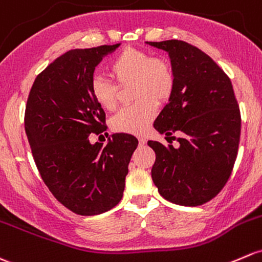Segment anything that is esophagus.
<instances>
[{"label":"esophagus","instance_id":"obj_1","mask_svg":"<svg viewBox=\"0 0 262 262\" xmlns=\"http://www.w3.org/2000/svg\"><path fill=\"white\" fill-rule=\"evenodd\" d=\"M138 140H139V144L140 145H143V144H145V143H147V138H145L144 136H139L138 137Z\"/></svg>","mask_w":262,"mask_h":262}]
</instances>
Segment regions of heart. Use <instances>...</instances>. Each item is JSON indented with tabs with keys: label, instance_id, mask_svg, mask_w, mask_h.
Wrapping results in <instances>:
<instances>
[{
	"label": "heart",
	"instance_id": "obj_1",
	"mask_svg": "<svg viewBox=\"0 0 262 262\" xmlns=\"http://www.w3.org/2000/svg\"><path fill=\"white\" fill-rule=\"evenodd\" d=\"M109 74L117 84L103 76L92 80L93 98L103 109L113 112L119 105V88H132L136 104L120 110L112 126L120 133L140 134L158 113L157 103H164L174 89V73L162 57H153L137 49H125L109 64Z\"/></svg>",
	"mask_w": 262,
	"mask_h": 262
}]
</instances>
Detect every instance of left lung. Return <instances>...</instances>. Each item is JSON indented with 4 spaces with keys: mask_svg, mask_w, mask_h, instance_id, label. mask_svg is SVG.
Returning a JSON list of instances; mask_svg holds the SVG:
<instances>
[{
    "mask_svg": "<svg viewBox=\"0 0 262 262\" xmlns=\"http://www.w3.org/2000/svg\"><path fill=\"white\" fill-rule=\"evenodd\" d=\"M168 52L174 89L154 128L167 138L180 133L178 147L149 140L156 153L152 180L159 194L181 206H200L216 197L237 157L241 115L232 84L200 49L180 40L152 42Z\"/></svg>",
    "mask_w": 262,
    "mask_h": 262,
    "instance_id": "1",
    "label": "left lung"
}]
</instances>
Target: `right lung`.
I'll list each match as a JSON object with an SVG mask.
<instances>
[{"label": "right lung", "instance_id": "1", "mask_svg": "<svg viewBox=\"0 0 262 262\" xmlns=\"http://www.w3.org/2000/svg\"><path fill=\"white\" fill-rule=\"evenodd\" d=\"M119 45L75 49L57 57L35 79L25 110L41 178L61 205L81 216L100 214L120 202L138 145L136 137L124 133L113 134L104 147L89 139L106 130L105 113L92 94L95 66Z\"/></svg>", "mask_w": 262, "mask_h": 262}]
</instances>
